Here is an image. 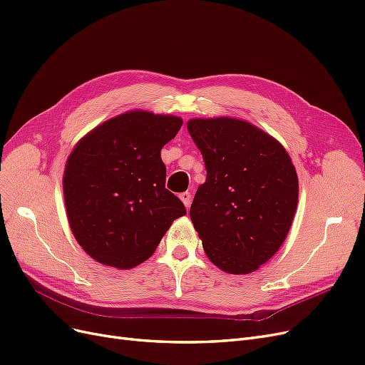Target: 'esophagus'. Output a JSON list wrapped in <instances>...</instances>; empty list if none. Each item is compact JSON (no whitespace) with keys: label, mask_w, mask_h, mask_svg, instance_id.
<instances>
[{"label":"esophagus","mask_w":365,"mask_h":365,"mask_svg":"<svg viewBox=\"0 0 365 365\" xmlns=\"http://www.w3.org/2000/svg\"><path fill=\"white\" fill-rule=\"evenodd\" d=\"M179 197L183 201V205L186 206V209H190V206H191V192H182Z\"/></svg>","instance_id":"34e87169"}]
</instances>
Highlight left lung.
<instances>
[{
  "instance_id": "1",
  "label": "left lung",
  "mask_w": 365,
  "mask_h": 365,
  "mask_svg": "<svg viewBox=\"0 0 365 365\" xmlns=\"http://www.w3.org/2000/svg\"><path fill=\"white\" fill-rule=\"evenodd\" d=\"M187 132L206 165L191 221L213 264L257 271L284 242L298 206V175L277 140L248 121L194 118Z\"/></svg>"
}]
</instances>
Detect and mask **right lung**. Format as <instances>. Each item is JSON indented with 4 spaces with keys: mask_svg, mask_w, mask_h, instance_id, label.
Returning <instances> with one entry per match:
<instances>
[{
    "mask_svg": "<svg viewBox=\"0 0 365 365\" xmlns=\"http://www.w3.org/2000/svg\"><path fill=\"white\" fill-rule=\"evenodd\" d=\"M183 125L174 115L130 111L81 140L66 162L63 191L78 244L96 262L130 269L155 252L171 222L186 215L165 190L160 148Z\"/></svg>",
    "mask_w": 365,
    "mask_h": 365,
    "instance_id": "right-lung-1",
    "label": "right lung"
}]
</instances>
